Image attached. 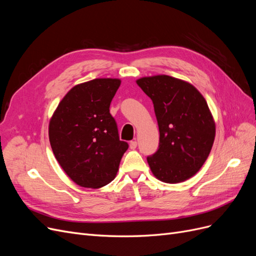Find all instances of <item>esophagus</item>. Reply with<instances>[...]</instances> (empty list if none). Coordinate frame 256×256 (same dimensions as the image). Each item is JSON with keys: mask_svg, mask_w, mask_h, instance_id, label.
Segmentation results:
<instances>
[{"mask_svg": "<svg viewBox=\"0 0 256 256\" xmlns=\"http://www.w3.org/2000/svg\"><path fill=\"white\" fill-rule=\"evenodd\" d=\"M129 145H130V148H132V150H134V148H136V147L138 146V142H136V140H134V141H131Z\"/></svg>", "mask_w": 256, "mask_h": 256, "instance_id": "34e87169", "label": "esophagus"}]
</instances>
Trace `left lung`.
<instances>
[{"mask_svg":"<svg viewBox=\"0 0 256 256\" xmlns=\"http://www.w3.org/2000/svg\"><path fill=\"white\" fill-rule=\"evenodd\" d=\"M154 104L159 147L147 157L159 180L176 184L202 168L214 141L216 126L205 98L188 82L161 74L136 81Z\"/></svg>","mask_w":256,"mask_h":256,"instance_id":"1","label":"left lung"}]
</instances>
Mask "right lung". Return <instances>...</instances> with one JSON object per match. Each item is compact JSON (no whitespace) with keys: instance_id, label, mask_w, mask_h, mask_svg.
I'll return each instance as SVG.
<instances>
[{"instance_id":"add662e5","label":"right lung","mask_w":256,"mask_h":256,"mask_svg":"<svg viewBox=\"0 0 256 256\" xmlns=\"http://www.w3.org/2000/svg\"><path fill=\"white\" fill-rule=\"evenodd\" d=\"M118 79H94L69 90L49 124L54 156L65 173L85 188H100L118 173L128 143L120 140L110 104Z\"/></svg>"}]
</instances>
